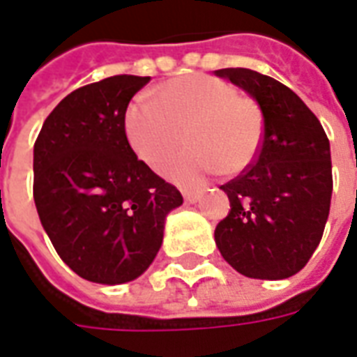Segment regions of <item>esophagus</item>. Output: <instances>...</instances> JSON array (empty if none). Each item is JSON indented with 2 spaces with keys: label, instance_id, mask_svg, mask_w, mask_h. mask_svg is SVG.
<instances>
[{
  "label": "esophagus",
  "instance_id": "1",
  "mask_svg": "<svg viewBox=\"0 0 357 357\" xmlns=\"http://www.w3.org/2000/svg\"><path fill=\"white\" fill-rule=\"evenodd\" d=\"M201 197V191H183V199H185L187 202H197Z\"/></svg>",
  "mask_w": 357,
  "mask_h": 357
}]
</instances>
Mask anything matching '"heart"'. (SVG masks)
I'll return each mask as SVG.
<instances>
[{"mask_svg":"<svg viewBox=\"0 0 357 357\" xmlns=\"http://www.w3.org/2000/svg\"><path fill=\"white\" fill-rule=\"evenodd\" d=\"M124 130L133 153L153 170H162L185 133L191 149L166 166V176L181 185H199L212 174L239 176L256 162L264 143V112L229 82L195 73L162 84L155 99H132Z\"/></svg>","mask_w":357,"mask_h":357,"instance_id":"1","label":"heart"}]
</instances>
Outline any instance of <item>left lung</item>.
<instances>
[{
    "mask_svg": "<svg viewBox=\"0 0 357 357\" xmlns=\"http://www.w3.org/2000/svg\"><path fill=\"white\" fill-rule=\"evenodd\" d=\"M214 74L245 89L264 112L256 162L220 187L231 210L214 239L225 262L243 275L287 279L312 258L329 218V139L298 95L271 76L250 68Z\"/></svg>",
    "mask_w": 357,
    "mask_h": 357,
    "instance_id": "left-lung-1",
    "label": "left lung"
}]
</instances>
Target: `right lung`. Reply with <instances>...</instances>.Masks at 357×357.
Masks as SVG:
<instances>
[{"label": "right lung", "instance_id": "add662e5", "mask_svg": "<svg viewBox=\"0 0 357 357\" xmlns=\"http://www.w3.org/2000/svg\"><path fill=\"white\" fill-rule=\"evenodd\" d=\"M149 76H110L74 89L34 143V202L61 260L88 281H133L162 245L183 197L137 158L124 114Z\"/></svg>", "mask_w": 357, "mask_h": 357}]
</instances>
